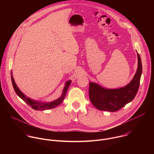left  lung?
Masks as SVG:
<instances>
[{
	"label": "left lung",
	"instance_id": "left-lung-1",
	"mask_svg": "<svg viewBox=\"0 0 154 154\" xmlns=\"http://www.w3.org/2000/svg\"><path fill=\"white\" fill-rule=\"evenodd\" d=\"M138 56V69L134 79L125 86L118 89H106L96 83L90 82L89 97L92 104L99 110L116 112L132 100L139 88L142 74V63Z\"/></svg>",
	"mask_w": 154,
	"mask_h": 154
}]
</instances>
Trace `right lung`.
Returning <instances> with one entry per match:
<instances>
[{
  "mask_svg": "<svg viewBox=\"0 0 154 154\" xmlns=\"http://www.w3.org/2000/svg\"><path fill=\"white\" fill-rule=\"evenodd\" d=\"M11 82L13 84V86L14 88V90L16 92V93L18 95L19 97H20L22 99H23L27 104H28L29 106H30L33 109H36V110H45V109H51L54 108L58 105H59L64 100L66 94V92L69 88V86L71 83V80H68V82H66L65 83V86L63 89L62 95L60 97H59L58 99L51 102H39L36 100H34L33 99H30L29 97H27L25 96L23 93H22L19 89L18 88V87L17 86L16 84L15 83V82L14 80V79L12 76V72H11Z\"/></svg>",
  "mask_w": 154,
  "mask_h": 154,
  "instance_id": "add662e5",
  "label": "right lung"
}]
</instances>
